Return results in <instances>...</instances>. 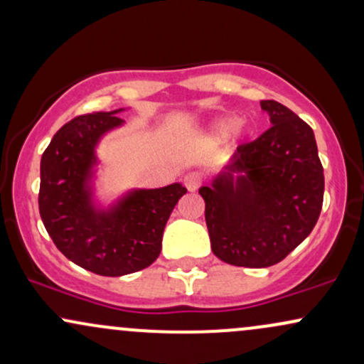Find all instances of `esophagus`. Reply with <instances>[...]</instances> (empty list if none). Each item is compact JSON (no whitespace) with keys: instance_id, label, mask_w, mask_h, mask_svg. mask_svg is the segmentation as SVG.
Listing matches in <instances>:
<instances>
[{"instance_id":"34e87169","label":"esophagus","mask_w":364,"mask_h":364,"mask_svg":"<svg viewBox=\"0 0 364 364\" xmlns=\"http://www.w3.org/2000/svg\"><path fill=\"white\" fill-rule=\"evenodd\" d=\"M202 174L196 173V171H191V173L185 174V186L188 188V191H195L202 186Z\"/></svg>"}]
</instances>
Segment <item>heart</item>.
<instances>
[{"label":"heart","instance_id":"b5f03b06","mask_svg":"<svg viewBox=\"0 0 364 364\" xmlns=\"http://www.w3.org/2000/svg\"><path fill=\"white\" fill-rule=\"evenodd\" d=\"M210 129L217 136H225L231 133V136L237 139V136L245 135L246 127H245V121H236L232 116H223V118L215 119L214 123L210 124Z\"/></svg>","mask_w":364,"mask_h":364}]
</instances>
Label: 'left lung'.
I'll use <instances>...</instances> for the list:
<instances>
[{
    "mask_svg": "<svg viewBox=\"0 0 364 364\" xmlns=\"http://www.w3.org/2000/svg\"><path fill=\"white\" fill-rule=\"evenodd\" d=\"M270 127L240 145L198 193L212 252L236 267L279 263L306 240L323 203V168L313 129L289 107L262 101Z\"/></svg>",
    "mask_w": 364,
    "mask_h": 364,
    "instance_id": "1",
    "label": "left lung"
}]
</instances>
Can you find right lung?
I'll return each instance as SVG.
<instances>
[{
    "label": "right lung",
    "mask_w": 364,
    "mask_h": 364,
    "mask_svg": "<svg viewBox=\"0 0 364 364\" xmlns=\"http://www.w3.org/2000/svg\"><path fill=\"white\" fill-rule=\"evenodd\" d=\"M114 111L78 116L58 129L41 159L39 212L54 245L89 272L119 277L156 262L181 183L132 188L109 205L97 196V147L124 121Z\"/></svg>",
    "instance_id": "right-lung-1"
}]
</instances>
